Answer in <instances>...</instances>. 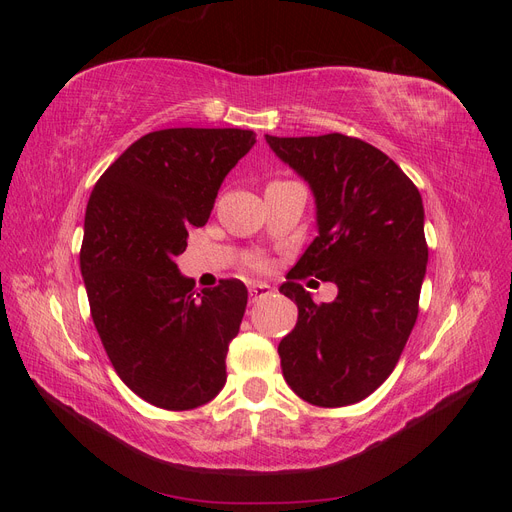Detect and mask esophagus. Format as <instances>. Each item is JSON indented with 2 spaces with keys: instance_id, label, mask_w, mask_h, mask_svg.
I'll list each match as a JSON object with an SVG mask.
<instances>
[{
  "instance_id": "1",
  "label": "esophagus",
  "mask_w": 512,
  "mask_h": 512,
  "mask_svg": "<svg viewBox=\"0 0 512 512\" xmlns=\"http://www.w3.org/2000/svg\"><path fill=\"white\" fill-rule=\"evenodd\" d=\"M271 292H273V288H271L269 284H252V286H250V301L256 303V301H260V299L269 297Z\"/></svg>"
}]
</instances>
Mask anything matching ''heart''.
<instances>
[{
  "label": "heart",
  "mask_w": 512,
  "mask_h": 512,
  "mask_svg": "<svg viewBox=\"0 0 512 512\" xmlns=\"http://www.w3.org/2000/svg\"><path fill=\"white\" fill-rule=\"evenodd\" d=\"M252 267H256V269H262L265 265H262V260H252Z\"/></svg>",
  "instance_id": "b5f03b06"
}]
</instances>
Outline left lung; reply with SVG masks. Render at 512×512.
I'll return each mask as SVG.
<instances>
[{
  "mask_svg": "<svg viewBox=\"0 0 512 512\" xmlns=\"http://www.w3.org/2000/svg\"><path fill=\"white\" fill-rule=\"evenodd\" d=\"M267 143L309 183L318 237L280 286L299 318L282 339V374L307 404L342 408L391 376L418 316L427 269L418 188L386 153L346 134L271 136ZM309 274L338 284L314 304Z\"/></svg>",
  "mask_w": 512,
  "mask_h": 512,
  "instance_id": "1",
  "label": "left lung"
}]
</instances>
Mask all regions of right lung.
Returning <instances> with one entry per match:
<instances>
[{"instance_id":"1","label":"right lung","mask_w":512,"mask_h":512,"mask_svg":"<svg viewBox=\"0 0 512 512\" xmlns=\"http://www.w3.org/2000/svg\"><path fill=\"white\" fill-rule=\"evenodd\" d=\"M254 143L239 128L149 132L91 190L81 245L91 318L117 376L156 408H198L226 384L247 288L220 280L196 292L175 256L188 247V228L207 224L224 177Z\"/></svg>"}]
</instances>
